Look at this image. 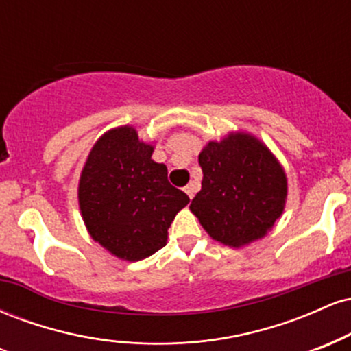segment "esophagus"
I'll list each match as a JSON object with an SVG mask.
<instances>
[{"label":"esophagus","mask_w":351,"mask_h":351,"mask_svg":"<svg viewBox=\"0 0 351 351\" xmlns=\"http://www.w3.org/2000/svg\"><path fill=\"white\" fill-rule=\"evenodd\" d=\"M184 189V193H186V195L189 196V199H193V196H195V193H196V186L193 183H189V184H186V186L183 188Z\"/></svg>","instance_id":"obj_1"}]
</instances>
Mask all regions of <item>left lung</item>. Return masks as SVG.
<instances>
[{"label": "left lung", "mask_w": 351, "mask_h": 351, "mask_svg": "<svg viewBox=\"0 0 351 351\" xmlns=\"http://www.w3.org/2000/svg\"><path fill=\"white\" fill-rule=\"evenodd\" d=\"M201 191L189 204L213 239L239 247L271 231L284 211L287 178L264 143L247 134L209 142L199 153Z\"/></svg>", "instance_id": "1"}]
</instances>
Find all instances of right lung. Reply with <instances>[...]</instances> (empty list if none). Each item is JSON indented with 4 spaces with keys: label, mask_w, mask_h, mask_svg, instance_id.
Returning <instances> with one entry per match:
<instances>
[{
    "label": "right lung",
    "mask_w": 351,
    "mask_h": 351,
    "mask_svg": "<svg viewBox=\"0 0 351 351\" xmlns=\"http://www.w3.org/2000/svg\"><path fill=\"white\" fill-rule=\"evenodd\" d=\"M135 128L107 132L92 148L79 181V206L92 239L125 261H142L167 244L176 213L189 203Z\"/></svg>",
    "instance_id": "1"
}]
</instances>
